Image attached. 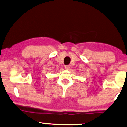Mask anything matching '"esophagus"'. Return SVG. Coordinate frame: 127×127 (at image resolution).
<instances>
[{"mask_svg": "<svg viewBox=\"0 0 127 127\" xmlns=\"http://www.w3.org/2000/svg\"><path fill=\"white\" fill-rule=\"evenodd\" d=\"M70 65H65V70H69V69H70Z\"/></svg>", "mask_w": 127, "mask_h": 127, "instance_id": "34e87169", "label": "esophagus"}]
</instances>
